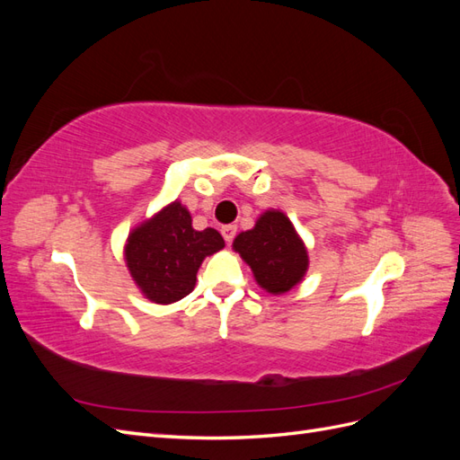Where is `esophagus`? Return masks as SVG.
Returning <instances> with one entry per match:
<instances>
[{
	"label": "esophagus",
	"mask_w": 460,
	"mask_h": 460,
	"mask_svg": "<svg viewBox=\"0 0 460 460\" xmlns=\"http://www.w3.org/2000/svg\"><path fill=\"white\" fill-rule=\"evenodd\" d=\"M222 235H225V240L230 243L234 238H235V232H238V226L235 225H226V226H222Z\"/></svg>",
	"instance_id": "1"
}]
</instances>
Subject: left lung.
I'll return each mask as SVG.
<instances>
[{
  "instance_id": "left-lung-1",
  "label": "left lung",
  "mask_w": 460,
  "mask_h": 460,
  "mask_svg": "<svg viewBox=\"0 0 460 460\" xmlns=\"http://www.w3.org/2000/svg\"><path fill=\"white\" fill-rule=\"evenodd\" d=\"M232 249L252 269L255 282L272 296L296 288L309 269L307 247L280 208H267L252 230L235 235Z\"/></svg>"
}]
</instances>
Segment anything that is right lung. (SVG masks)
<instances>
[{
    "label": "right lung",
    "instance_id": "add662e5",
    "mask_svg": "<svg viewBox=\"0 0 460 460\" xmlns=\"http://www.w3.org/2000/svg\"><path fill=\"white\" fill-rule=\"evenodd\" d=\"M222 247V235L193 228L188 207L176 199L130 230L124 261L146 299L171 305L191 294L201 262Z\"/></svg>",
    "mask_w": 460,
    "mask_h": 460
}]
</instances>
